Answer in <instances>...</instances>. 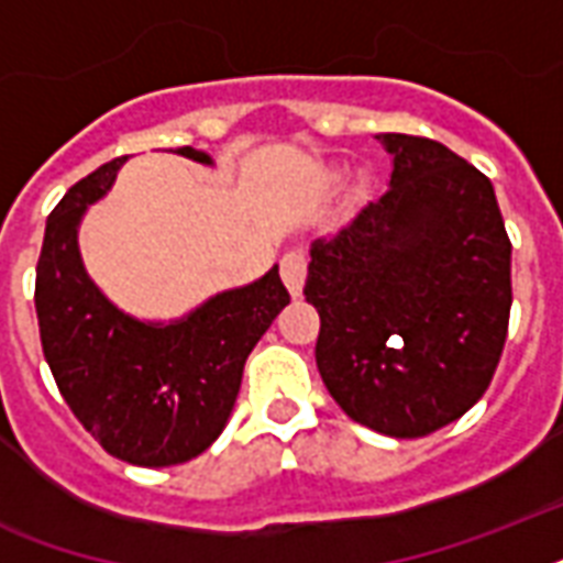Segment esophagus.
<instances>
[{"instance_id":"esophagus-1","label":"esophagus","mask_w":563,"mask_h":563,"mask_svg":"<svg viewBox=\"0 0 563 563\" xmlns=\"http://www.w3.org/2000/svg\"><path fill=\"white\" fill-rule=\"evenodd\" d=\"M280 274L286 289L298 298L300 289H303V277H307V251L303 247H289L280 260Z\"/></svg>"}]
</instances>
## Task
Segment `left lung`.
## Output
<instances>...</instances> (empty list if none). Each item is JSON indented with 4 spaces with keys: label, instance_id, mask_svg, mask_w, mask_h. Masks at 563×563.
Wrapping results in <instances>:
<instances>
[{
    "label": "left lung",
    "instance_id": "left-lung-1",
    "mask_svg": "<svg viewBox=\"0 0 563 563\" xmlns=\"http://www.w3.org/2000/svg\"><path fill=\"white\" fill-rule=\"evenodd\" d=\"M391 187L312 242L327 391L362 427L423 438L488 391L508 335L511 239L476 166L429 136L383 134Z\"/></svg>",
    "mask_w": 563,
    "mask_h": 563
}]
</instances>
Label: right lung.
Listing matches in <instances>:
<instances>
[{"label": "right lung", "instance_id": "right-lung-1", "mask_svg": "<svg viewBox=\"0 0 563 563\" xmlns=\"http://www.w3.org/2000/svg\"><path fill=\"white\" fill-rule=\"evenodd\" d=\"M178 154L210 163L189 145ZM125 161L99 166L48 212L34 307L43 356L84 429L122 462L169 467L201 455L221 435L247 353L291 298L272 268L175 324H143L119 312L84 272L78 221Z\"/></svg>", "mask_w": 563, "mask_h": 563}]
</instances>
